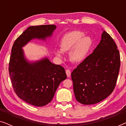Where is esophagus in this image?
<instances>
[{"label":"esophagus","instance_id":"1","mask_svg":"<svg viewBox=\"0 0 126 126\" xmlns=\"http://www.w3.org/2000/svg\"><path fill=\"white\" fill-rule=\"evenodd\" d=\"M66 74L67 75V77H69L70 76V75H71V72H70V70L69 69H66Z\"/></svg>","mask_w":126,"mask_h":126}]
</instances>
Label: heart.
<instances>
[{
  "instance_id": "obj_1",
  "label": "heart",
  "mask_w": 126,
  "mask_h": 126,
  "mask_svg": "<svg viewBox=\"0 0 126 126\" xmlns=\"http://www.w3.org/2000/svg\"><path fill=\"white\" fill-rule=\"evenodd\" d=\"M92 45V40L89 36L84 35L80 31H72L65 34L60 43V50H56L55 54L63 57V52L69 51L70 60L75 63H80L87 57Z\"/></svg>"
}]
</instances>
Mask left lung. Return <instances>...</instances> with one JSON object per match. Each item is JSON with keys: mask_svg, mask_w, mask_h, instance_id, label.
<instances>
[{"mask_svg": "<svg viewBox=\"0 0 126 126\" xmlns=\"http://www.w3.org/2000/svg\"><path fill=\"white\" fill-rule=\"evenodd\" d=\"M120 66L119 51L105 31L99 45L71 73L77 101L84 105L97 103L111 94Z\"/></svg>", "mask_w": 126, "mask_h": 126, "instance_id": "left-lung-1", "label": "left lung"}]
</instances>
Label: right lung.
<instances>
[{
  "mask_svg": "<svg viewBox=\"0 0 126 126\" xmlns=\"http://www.w3.org/2000/svg\"><path fill=\"white\" fill-rule=\"evenodd\" d=\"M56 29L54 25L30 26L15 41L9 62L11 84L17 96L32 106L42 107L52 100L61 82L66 79L65 69L47 58L29 62L22 49L32 39L46 40Z\"/></svg>",
  "mask_w": 126,
  "mask_h": 126,
  "instance_id": "1",
  "label": "right lung"
}]
</instances>
